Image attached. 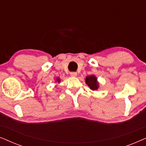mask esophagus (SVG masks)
<instances>
[{"mask_svg": "<svg viewBox=\"0 0 146 146\" xmlns=\"http://www.w3.org/2000/svg\"><path fill=\"white\" fill-rule=\"evenodd\" d=\"M70 76L72 77H75L77 76V73L76 72H70Z\"/></svg>", "mask_w": 146, "mask_h": 146, "instance_id": "1", "label": "esophagus"}]
</instances>
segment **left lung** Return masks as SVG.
Listing matches in <instances>:
<instances>
[{
  "label": "left lung",
  "mask_w": 146,
  "mask_h": 146,
  "mask_svg": "<svg viewBox=\"0 0 146 146\" xmlns=\"http://www.w3.org/2000/svg\"><path fill=\"white\" fill-rule=\"evenodd\" d=\"M86 83L92 90H96L98 88V83L97 82V78L94 76H90L86 78Z\"/></svg>",
  "instance_id": "obj_1"
}]
</instances>
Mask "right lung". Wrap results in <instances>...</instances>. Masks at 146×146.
<instances>
[{
    "label": "right lung",
    "instance_id": "obj_1",
    "mask_svg": "<svg viewBox=\"0 0 146 146\" xmlns=\"http://www.w3.org/2000/svg\"><path fill=\"white\" fill-rule=\"evenodd\" d=\"M56 80H57L58 82H60V79H59V78H57Z\"/></svg>",
    "mask_w": 146,
    "mask_h": 146
}]
</instances>
